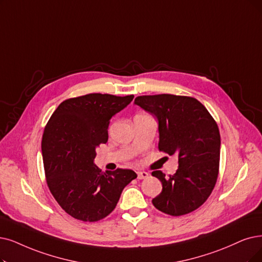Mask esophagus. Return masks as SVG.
<instances>
[{
  "label": "esophagus",
  "instance_id": "34e87169",
  "mask_svg": "<svg viewBox=\"0 0 262 262\" xmlns=\"http://www.w3.org/2000/svg\"><path fill=\"white\" fill-rule=\"evenodd\" d=\"M147 177H148V173L147 172H144V171L138 172V179L139 180H145V179H147Z\"/></svg>",
  "mask_w": 262,
  "mask_h": 262
}]
</instances>
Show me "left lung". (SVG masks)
Segmentation results:
<instances>
[{
    "instance_id": "1",
    "label": "left lung",
    "mask_w": 262,
    "mask_h": 262,
    "mask_svg": "<svg viewBox=\"0 0 262 262\" xmlns=\"http://www.w3.org/2000/svg\"><path fill=\"white\" fill-rule=\"evenodd\" d=\"M134 104L158 119L159 150L179 156L175 174L165 177L161 171L151 173L162 183V191L152 199L154 206L171 216L195 211L217 182L221 134L216 121L203 104L191 97L141 96Z\"/></svg>"
}]
</instances>
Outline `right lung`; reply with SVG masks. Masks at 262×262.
<instances>
[{
    "instance_id": "obj_1",
    "label": "right lung",
    "mask_w": 262,
    "mask_h": 262,
    "mask_svg": "<svg viewBox=\"0 0 262 262\" xmlns=\"http://www.w3.org/2000/svg\"><path fill=\"white\" fill-rule=\"evenodd\" d=\"M133 98L89 93L68 99L46 124L41 154L48 188L58 204L78 221L105 218L123 188L138 177L125 169L102 172L93 163L96 148L108 140L110 120Z\"/></svg>"
}]
</instances>
